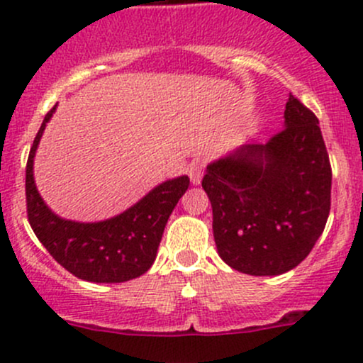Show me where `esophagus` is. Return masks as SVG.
I'll list each match as a JSON object with an SVG mask.
<instances>
[{
    "label": "esophagus",
    "instance_id": "1",
    "mask_svg": "<svg viewBox=\"0 0 363 363\" xmlns=\"http://www.w3.org/2000/svg\"><path fill=\"white\" fill-rule=\"evenodd\" d=\"M203 170H205V165H203L201 160H194L189 165V179L193 184H200L203 179Z\"/></svg>",
    "mask_w": 363,
    "mask_h": 363
}]
</instances>
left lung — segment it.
Returning <instances> with one entry per match:
<instances>
[{
    "label": "left lung",
    "mask_w": 363,
    "mask_h": 363,
    "mask_svg": "<svg viewBox=\"0 0 363 363\" xmlns=\"http://www.w3.org/2000/svg\"><path fill=\"white\" fill-rule=\"evenodd\" d=\"M330 163L318 118L289 94L284 129L206 165L217 252L250 276H281L312 252L330 210Z\"/></svg>",
    "instance_id": "left-lung-1"
}]
</instances>
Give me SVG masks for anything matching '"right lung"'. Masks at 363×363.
Returning a JSON list of instances; mask_svg holds the SVG:
<instances>
[{"label":"right lung","mask_w":363,"mask_h":363,"mask_svg":"<svg viewBox=\"0 0 363 363\" xmlns=\"http://www.w3.org/2000/svg\"><path fill=\"white\" fill-rule=\"evenodd\" d=\"M57 105L46 113L26 169L27 217L38 240L63 269L89 282H125L148 272L163 229L189 186L188 175L169 179L125 212L99 222L58 217L35 188L34 157Z\"/></svg>","instance_id":"obj_1"}]
</instances>
